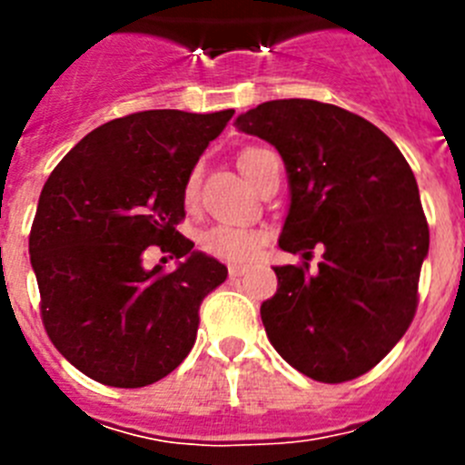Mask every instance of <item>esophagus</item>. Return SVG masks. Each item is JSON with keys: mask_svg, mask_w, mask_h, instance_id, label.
I'll use <instances>...</instances> for the list:
<instances>
[{"mask_svg": "<svg viewBox=\"0 0 465 465\" xmlns=\"http://www.w3.org/2000/svg\"><path fill=\"white\" fill-rule=\"evenodd\" d=\"M228 272H230V277L237 279V277H244V274L249 272V268H246V265H230Z\"/></svg>", "mask_w": 465, "mask_h": 465, "instance_id": "1", "label": "esophagus"}]
</instances>
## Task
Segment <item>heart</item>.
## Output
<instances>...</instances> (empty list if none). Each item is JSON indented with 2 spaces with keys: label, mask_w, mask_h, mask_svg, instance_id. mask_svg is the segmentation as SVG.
Segmentation results:
<instances>
[{
  "label": "heart",
  "mask_w": 465,
  "mask_h": 465,
  "mask_svg": "<svg viewBox=\"0 0 465 465\" xmlns=\"http://www.w3.org/2000/svg\"><path fill=\"white\" fill-rule=\"evenodd\" d=\"M268 149H244L237 155V167L253 183L262 167V160L268 158ZM197 186H200V172L193 170L186 179V186H183V200H186V204L195 203ZM262 244H265V232L256 228H244V225L219 223L207 228L200 235V246H203V252L207 256L228 262L252 261L261 252Z\"/></svg>",
  "instance_id": "b5f03b06"
}]
</instances>
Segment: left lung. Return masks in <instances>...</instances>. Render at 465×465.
Wrapping results in <instances>:
<instances>
[{
	"instance_id": "8db88e82",
	"label": "left lung",
	"mask_w": 465,
	"mask_h": 465,
	"mask_svg": "<svg viewBox=\"0 0 465 465\" xmlns=\"http://www.w3.org/2000/svg\"><path fill=\"white\" fill-rule=\"evenodd\" d=\"M279 151L291 207L279 246L319 270L274 268L277 293L261 305L270 342L295 371L326 384L372 371L417 312L429 253L417 179L371 121L314 100H272L235 121Z\"/></svg>"
}]
</instances>
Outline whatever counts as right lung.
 Returning <instances> with one entry per match:
<instances>
[{"label":"right lung","mask_w":465,"mask_h":465,"mask_svg":"<svg viewBox=\"0 0 465 465\" xmlns=\"http://www.w3.org/2000/svg\"><path fill=\"white\" fill-rule=\"evenodd\" d=\"M235 111H137L85 134L51 172L30 230L41 322L90 380L139 389L170 375L195 344L200 305L228 268L193 252L183 186ZM155 245L186 257L143 268ZM165 262V258H163Z\"/></svg>","instance_id":"add662e5"}]
</instances>
